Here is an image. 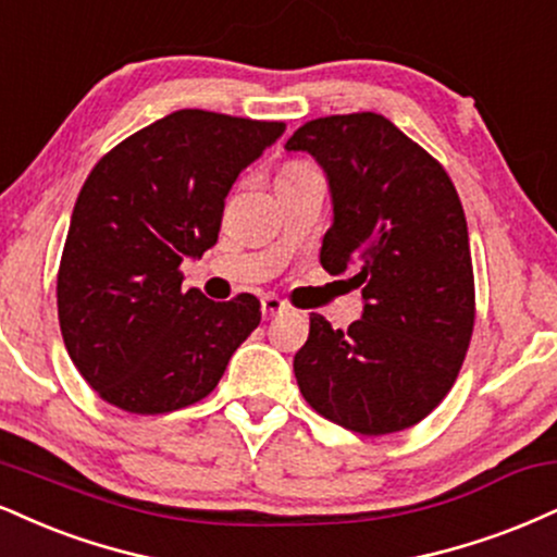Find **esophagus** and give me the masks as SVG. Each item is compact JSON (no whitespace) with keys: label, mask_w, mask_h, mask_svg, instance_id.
I'll return each instance as SVG.
<instances>
[{"label":"esophagus","mask_w":557,"mask_h":557,"mask_svg":"<svg viewBox=\"0 0 557 557\" xmlns=\"http://www.w3.org/2000/svg\"><path fill=\"white\" fill-rule=\"evenodd\" d=\"M287 311V304H283L277 296H264L261 298V317H264L267 321L280 317V313Z\"/></svg>","instance_id":"1"}]
</instances>
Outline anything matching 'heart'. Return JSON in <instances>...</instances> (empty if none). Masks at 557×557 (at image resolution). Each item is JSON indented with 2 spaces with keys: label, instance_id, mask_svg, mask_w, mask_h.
<instances>
[{
  "label": "heart",
  "instance_id": "obj_1",
  "mask_svg": "<svg viewBox=\"0 0 557 557\" xmlns=\"http://www.w3.org/2000/svg\"><path fill=\"white\" fill-rule=\"evenodd\" d=\"M304 165H308V163H300V160H293V163H287L285 169H304Z\"/></svg>",
  "mask_w": 557,
  "mask_h": 557
}]
</instances>
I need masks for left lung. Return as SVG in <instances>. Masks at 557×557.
<instances>
[{
    "label": "left lung",
    "mask_w": 557,
    "mask_h": 557,
    "mask_svg": "<svg viewBox=\"0 0 557 557\" xmlns=\"http://www.w3.org/2000/svg\"><path fill=\"white\" fill-rule=\"evenodd\" d=\"M326 171L334 223L321 267L352 272L363 319L311 313L296 352L300 394L360 435L418 425L457 381L474 330L470 233L444 165L373 111L306 122L287 139Z\"/></svg>",
    "instance_id": "1"
}]
</instances>
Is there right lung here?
Here are the masks:
<instances>
[{
    "mask_svg": "<svg viewBox=\"0 0 557 557\" xmlns=\"http://www.w3.org/2000/svg\"><path fill=\"white\" fill-rule=\"evenodd\" d=\"M283 122L184 109L106 152L79 189L57 274L64 347L109 405L165 414L207 394L261 321L259 300L181 290L218 244L225 197Z\"/></svg>",
    "mask_w": 557,
    "mask_h": 557,
    "instance_id": "right-lung-1",
    "label": "right lung"
}]
</instances>
